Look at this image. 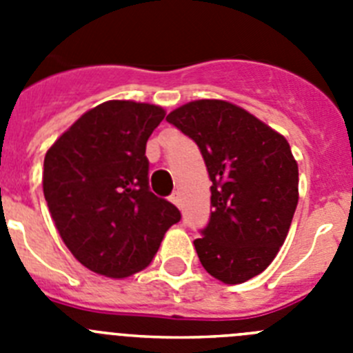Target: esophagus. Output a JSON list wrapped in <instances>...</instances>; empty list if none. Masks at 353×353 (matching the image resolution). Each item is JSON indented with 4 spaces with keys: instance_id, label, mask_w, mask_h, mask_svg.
<instances>
[{
    "instance_id": "esophagus-1",
    "label": "esophagus",
    "mask_w": 353,
    "mask_h": 353,
    "mask_svg": "<svg viewBox=\"0 0 353 353\" xmlns=\"http://www.w3.org/2000/svg\"><path fill=\"white\" fill-rule=\"evenodd\" d=\"M170 199H171V203L176 205V207L180 208V194H179V192H174V194H171Z\"/></svg>"
}]
</instances>
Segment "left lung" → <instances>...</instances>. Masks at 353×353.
<instances>
[{"instance_id":"8db88e82","label":"left lung","mask_w":353,"mask_h":353,"mask_svg":"<svg viewBox=\"0 0 353 353\" xmlns=\"http://www.w3.org/2000/svg\"><path fill=\"white\" fill-rule=\"evenodd\" d=\"M199 146L212 180V214L198 258L210 276L240 285L263 272L285 244L299 203V168L285 136L217 99L166 117Z\"/></svg>"}]
</instances>
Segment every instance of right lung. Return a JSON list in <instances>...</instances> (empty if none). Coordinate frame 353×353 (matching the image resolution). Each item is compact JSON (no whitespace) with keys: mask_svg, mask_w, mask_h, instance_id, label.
<instances>
[{"mask_svg":"<svg viewBox=\"0 0 353 353\" xmlns=\"http://www.w3.org/2000/svg\"><path fill=\"white\" fill-rule=\"evenodd\" d=\"M166 117L161 105L108 101L52 143L42 185L61 240L81 265L105 277L148 267L179 208L148 187L146 141Z\"/></svg>","mask_w":353,"mask_h":353,"instance_id":"obj_1","label":"right lung"}]
</instances>
